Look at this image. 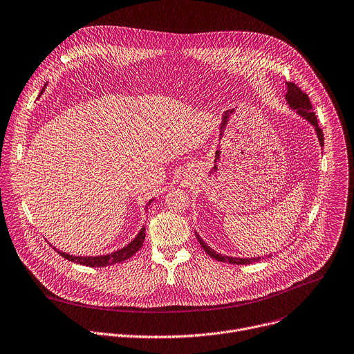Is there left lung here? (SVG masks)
I'll use <instances>...</instances> for the list:
<instances>
[{"instance_id": "left-lung-1", "label": "left lung", "mask_w": 354, "mask_h": 354, "mask_svg": "<svg viewBox=\"0 0 354 354\" xmlns=\"http://www.w3.org/2000/svg\"><path fill=\"white\" fill-rule=\"evenodd\" d=\"M286 94H285V99L289 104V109L295 110L302 118H305L306 121H309L313 127H315V131H316V136H317V140L320 142V147H324V131L322 128H320L317 125V118L315 115V113L312 111V104L309 102V97L308 94L304 93L295 83L292 82H288L286 83ZM196 239L198 241L201 243L202 248L212 257V259L217 260V261H221V263H229V264H237V266H245V264H252V263H257V261H261V260H266L267 257H271L272 254L270 255H266V257H251V259H240V257H229V255H221L218 252H216L212 247H209L203 240L202 237L196 233Z\"/></svg>"}]
</instances>
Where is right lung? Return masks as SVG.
<instances>
[{
  "mask_svg": "<svg viewBox=\"0 0 354 354\" xmlns=\"http://www.w3.org/2000/svg\"><path fill=\"white\" fill-rule=\"evenodd\" d=\"M45 88V87H44ZM44 88L41 91V94L44 93ZM151 202H153V199H151L148 202V205H151ZM147 205V206H148ZM144 240H145V226H142V229L140 230V233L137 234V237L128 243L125 247H122L121 250H117L111 254H107V255H97V257H77V255H71L68 252H63V251H59L55 250L62 255L65 257L66 260L72 261V263H77L80 266H86V267H107V266H114L117 263H121V261H125L130 259V257H133L144 244Z\"/></svg>",
  "mask_w": 354,
  "mask_h": 354,
  "instance_id": "right-lung-1",
  "label": "right lung"
}]
</instances>
